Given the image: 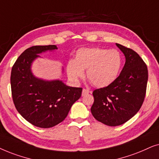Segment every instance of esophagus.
Instances as JSON below:
<instances>
[{"instance_id": "esophagus-1", "label": "esophagus", "mask_w": 159, "mask_h": 159, "mask_svg": "<svg viewBox=\"0 0 159 159\" xmlns=\"http://www.w3.org/2000/svg\"><path fill=\"white\" fill-rule=\"evenodd\" d=\"M89 89H84L83 91H82V96H85L86 94H87L89 93Z\"/></svg>"}]
</instances>
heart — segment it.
Here are the masks:
<instances>
[{
	"instance_id": "obj_1",
	"label": "heart",
	"mask_w": 159,
	"mask_h": 159,
	"mask_svg": "<svg viewBox=\"0 0 159 159\" xmlns=\"http://www.w3.org/2000/svg\"><path fill=\"white\" fill-rule=\"evenodd\" d=\"M122 58L117 50L102 48H82L77 51L75 60H70L67 73L74 82H78L84 76V70L93 85L106 87L113 83L119 75Z\"/></svg>"
}]
</instances>
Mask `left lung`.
Segmentation results:
<instances>
[{
    "label": "left lung",
    "instance_id": "left-lung-1",
    "mask_svg": "<svg viewBox=\"0 0 159 159\" xmlns=\"http://www.w3.org/2000/svg\"><path fill=\"white\" fill-rule=\"evenodd\" d=\"M124 53L126 62L116 81L93 92V116L105 125L116 126L128 121L143 105L147 88V65L139 55L129 48L116 43Z\"/></svg>",
    "mask_w": 159,
    "mask_h": 159
}]
</instances>
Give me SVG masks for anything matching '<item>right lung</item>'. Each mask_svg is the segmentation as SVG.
<instances>
[{
	"label": "right lung",
	"mask_w": 159,
	"mask_h": 159,
	"mask_svg": "<svg viewBox=\"0 0 159 159\" xmlns=\"http://www.w3.org/2000/svg\"><path fill=\"white\" fill-rule=\"evenodd\" d=\"M57 49L55 45L27 48L14 63L11 73L14 104L20 115L33 125L50 128L67 117L81 96L82 88L66 86L62 81H44L33 75L31 65L39 54Z\"/></svg>",
	"instance_id": "right-lung-1"
}]
</instances>
